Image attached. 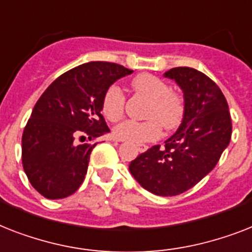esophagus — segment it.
I'll return each mask as SVG.
<instances>
[{"instance_id":"1","label":"esophagus","mask_w":252,"mask_h":252,"mask_svg":"<svg viewBox=\"0 0 252 252\" xmlns=\"http://www.w3.org/2000/svg\"><path fill=\"white\" fill-rule=\"evenodd\" d=\"M137 150L140 151V153H145V151L147 150V146H145V145H138Z\"/></svg>"}]
</instances>
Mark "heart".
I'll list each match as a JSON object with an SVG mask.
<instances>
[{"mask_svg":"<svg viewBox=\"0 0 252 252\" xmlns=\"http://www.w3.org/2000/svg\"><path fill=\"white\" fill-rule=\"evenodd\" d=\"M133 89L150 99L145 116L147 120L136 122L126 120L114 128V134L122 141L132 144H144L157 140L160 136V126L164 130H172L179 126L184 116L183 99L171 92L167 83L159 77L142 73L132 81ZM126 97L119 85H111L102 99V112L111 122L123 116Z\"/></svg>","mask_w":252,"mask_h":252,"instance_id":"b5f03b06","label":"heart"}]
</instances>
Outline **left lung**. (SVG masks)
I'll use <instances>...</instances> for the list:
<instances>
[{"label":"left lung","instance_id":"obj_1","mask_svg":"<svg viewBox=\"0 0 252 252\" xmlns=\"http://www.w3.org/2000/svg\"><path fill=\"white\" fill-rule=\"evenodd\" d=\"M184 93L181 124L164 146L155 145L130 161L129 172L147 191L173 197L191 189L218 164L232 136L228 102L208 76L190 67L164 72Z\"/></svg>","mask_w":252,"mask_h":252}]
</instances>
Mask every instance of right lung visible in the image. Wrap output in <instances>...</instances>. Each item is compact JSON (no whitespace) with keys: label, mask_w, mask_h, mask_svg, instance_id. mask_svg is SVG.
<instances>
[{"label":"right lung","mask_w":252,"mask_h":252,"mask_svg":"<svg viewBox=\"0 0 252 252\" xmlns=\"http://www.w3.org/2000/svg\"><path fill=\"white\" fill-rule=\"evenodd\" d=\"M133 71L116 63L89 62L54 80L24 128L22 161L31 185L48 199H62L83 184L94 140L110 132L102 116L106 91Z\"/></svg>","instance_id":"add662e5"}]
</instances>
